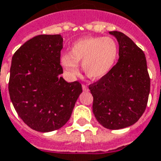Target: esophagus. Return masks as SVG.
Here are the masks:
<instances>
[{"label": "esophagus", "instance_id": "1", "mask_svg": "<svg viewBox=\"0 0 161 161\" xmlns=\"http://www.w3.org/2000/svg\"><path fill=\"white\" fill-rule=\"evenodd\" d=\"M82 88H83V90H84V91H89V89H88V87H87L85 84H83V85H82Z\"/></svg>", "mask_w": 161, "mask_h": 161}]
</instances>
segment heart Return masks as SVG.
Returning a JSON list of instances; mask_svg holds the SVG:
<instances>
[{
    "label": "heart",
    "instance_id": "heart-1",
    "mask_svg": "<svg viewBox=\"0 0 161 161\" xmlns=\"http://www.w3.org/2000/svg\"><path fill=\"white\" fill-rule=\"evenodd\" d=\"M119 54V46L112 37L90 36L77 40L71 45L68 53L59 58V62L70 77L78 73V63L87 77L101 79L114 67Z\"/></svg>",
    "mask_w": 161,
    "mask_h": 161
}]
</instances>
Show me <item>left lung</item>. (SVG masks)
<instances>
[{
    "instance_id": "8db88e82",
    "label": "left lung",
    "mask_w": 161,
    "mask_h": 161,
    "mask_svg": "<svg viewBox=\"0 0 161 161\" xmlns=\"http://www.w3.org/2000/svg\"><path fill=\"white\" fill-rule=\"evenodd\" d=\"M119 42V60L110 72L89 86L93 114L109 130L134 125L143 114L150 91V78L143 51L119 31H110Z\"/></svg>"
}]
</instances>
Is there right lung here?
<instances>
[{
	"mask_svg": "<svg viewBox=\"0 0 161 161\" xmlns=\"http://www.w3.org/2000/svg\"><path fill=\"white\" fill-rule=\"evenodd\" d=\"M62 48L60 35H39L25 42L12 59L11 101L19 116L36 131L65 125L83 91L77 81L67 83L60 77Z\"/></svg>",
	"mask_w": 161,
	"mask_h": 161,
	"instance_id": "right-lung-1",
	"label": "right lung"
}]
</instances>
